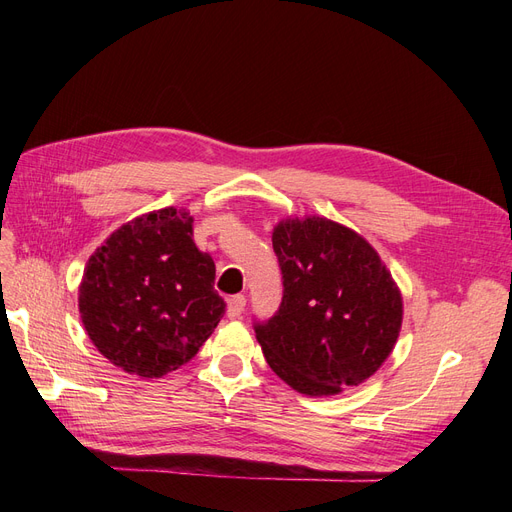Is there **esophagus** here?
Returning <instances> with one entry per match:
<instances>
[{"label":"esophagus","mask_w":512,"mask_h":512,"mask_svg":"<svg viewBox=\"0 0 512 512\" xmlns=\"http://www.w3.org/2000/svg\"><path fill=\"white\" fill-rule=\"evenodd\" d=\"M243 309H245V297H243V294H235V297L228 299V318L230 320L241 318Z\"/></svg>","instance_id":"esophagus-1"}]
</instances>
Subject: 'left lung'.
<instances>
[{"label": "left lung", "mask_w": 512, "mask_h": 512, "mask_svg": "<svg viewBox=\"0 0 512 512\" xmlns=\"http://www.w3.org/2000/svg\"><path fill=\"white\" fill-rule=\"evenodd\" d=\"M284 297L256 324L269 367L294 391L327 397L359 386L389 359L404 320L391 271L359 232L322 215L273 228Z\"/></svg>", "instance_id": "1"}]
</instances>
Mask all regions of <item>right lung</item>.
I'll list each match as a JSON object with an SVG mask.
<instances>
[{
    "label": "right lung",
    "mask_w": 512,
    "mask_h": 512,
    "mask_svg": "<svg viewBox=\"0 0 512 512\" xmlns=\"http://www.w3.org/2000/svg\"><path fill=\"white\" fill-rule=\"evenodd\" d=\"M192 215L164 207L119 226L89 256L79 286L83 327L115 367L162 378L188 363L224 316L213 258Z\"/></svg>",
    "instance_id": "1"
}]
</instances>
